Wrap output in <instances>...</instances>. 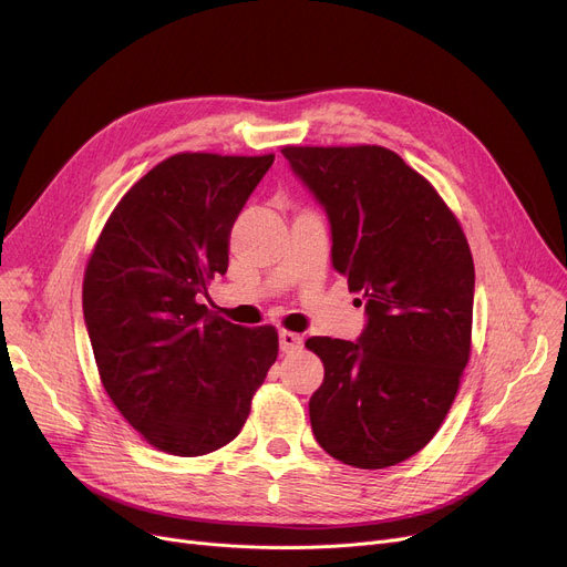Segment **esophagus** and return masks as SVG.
Masks as SVG:
<instances>
[{"label": "esophagus", "mask_w": 567, "mask_h": 567, "mask_svg": "<svg viewBox=\"0 0 567 567\" xmlns=\"http://www.w3.org/2000/svg\"><path fill=\"white\" fill-rule=\"evenodd\" d=\"M303 347V338L291 331H280V349L282 353H293Z\"/></svg>", "instance_id": "esophagus-1"}]
</instances>
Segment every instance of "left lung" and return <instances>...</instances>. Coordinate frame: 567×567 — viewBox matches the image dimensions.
Instances as JSON below:
<instances>
[{"label":"left lung","mask_w":567,"mask_h":567,"mask_svg":"<svg viewBox=\"0 0 567 567\" xmlns=\"http://www.w3.org/2000/svg\"><path fill=\"white\" fill-rule=\"evenodd\" d=\"M282 154L326 208L336 271L363 293L368 312L359 342H306L323 363L310 398L315 439L355 468L400 464L432 441L468 363V241L434 186L391 148L285 146Z\"/></svg>","instance_id":"8db88e82"}]
</instances>
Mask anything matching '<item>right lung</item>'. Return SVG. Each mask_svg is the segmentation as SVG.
<instances>
[{
    "label": "right lung",
    "mask_w": 567,
    "mask_h": 567,
    "mask_svg": "<svg viewBox=\"0 0 567 567\" xmlns=\"http://www.w3.org/2000/svg\"><path fill=\"white\" fill-rule=\"evenodd\" d=\"M274 158H165L118 199L86 261L82 308L103 389L167 455L227 445L278 359L274 326L246 329L199 303Z\"/></svg>",
    "instance_id": "1"
}]
</instances>
